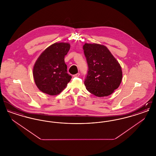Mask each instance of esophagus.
<instances>
[{"label":"esophagus","instance_id":"obj_1","mask_svg":"<svg viewBox=\"0 0 156 156\" xmlns=\"http://www.w3.org/2000/svg\"><path fill=\"white\" fill-rule=\"evenodd\" d=\"M80 76V73H77V74H76L73 75L74 77H78V76Z\"/></svg>","mask_w":156,"mask_h":156}]
</instances>
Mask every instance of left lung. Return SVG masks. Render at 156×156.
Here are the masks:
<instances>
[{"instance_id": "1", "label": "left lung", "mask_w": 156, "mask_h": 156, "mask_svg": "<svg viewBox=\"0 0 156 156\" xmlns=\"http://www.w3.org/2000/svg\"><path fill=\"white\" fill-rule=\"evenodd\" d=\"M83 49L88 66L84 82L86 88L98 97L111 95L119 88L122 80L119 62L104 45L85 43Z\"/></svg>"}]
</instances>
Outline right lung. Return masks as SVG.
<instances>
[{"instance_id":"obj_1","label":"right lung","mask_w":156,"mask_h":156,"mask_svg":"<svg viewBox=\"0 0 156 156\" xmlns=\"http://www.w3.org/2000/svg\"><path fill=\"white\" fill-rule=\"evenodd\" d=\"M70 49L68 43H55L40 54L33 67L37 88L50 95H57L66 88L71 76L67 74L64 57Z\"/></svg>"}]
</instances>
